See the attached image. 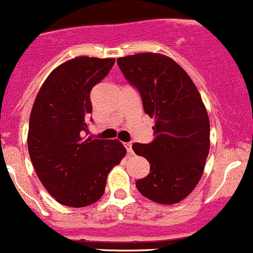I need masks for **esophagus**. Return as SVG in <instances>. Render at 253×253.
Masks as SVG:
<instances>
[{
	"instance_id": "1",
	"label": "esophagus",
	"mask_w": 253,
	"mask_h": 253,
	"mask_svg": "<svg viewBox=\"0 0 253 253\" xmlns=\"http://www.w3.org/2000/svg\"><path fill=\"white\" fill-rule=\"evenodd\" d=\"M126 150H127V152H129L130 155H132V147H131V142H126Z\"/></svg>"
}]
</instances>
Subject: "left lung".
<instances>
[{
    "instance_id": "1",
    "label": "left lung",
    "mask_w": 253,
    "mask_h": 253,
    "mask_svg": "<svg viewBox=\"0 0 253 253\" xmlns=\"http://www.w3.org/2000/svg\"><path fill=\"white\" fill-rule=\"evenodd\" d=\"M117 62L139 91L145 113L155 118V139L132 144L135 154L150 164V173L135 183L137 191L156 203H178L198 184L209 154L211 124L201 94L166 55L141 52Z\"/></svg>"
}]
</instances>
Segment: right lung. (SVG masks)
<instances>
[{
  "label": "right lung",
  "instance_id": "obj_1",
  "mask_svg": "<svg viewBox=\"0 0 253 253\" xmlns=\"http://www.w3.org/2000/svg\"><path fill=\"white\" fill-rule=\"evenodd\" d=\"M114 62L111 57L69 60L52 70L34 101L27 140L29 156L42 186L62 206L82 208L98 201L107 176L126 154L118 140L86 137L91 89Z\"/></svg>",
  "mask_w": 253,
  "mask_h": 253
}]
</instances>
